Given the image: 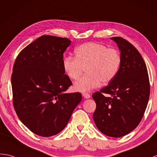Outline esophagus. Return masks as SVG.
Instances as JSON below:
<instances>
[{
  "label": "esophagus",
  "instance_id": "1",
  "mask_svg": "<svg viewBox=\"0 0 157 157\" xmlns=\"http://www.w3.org/2000/svg\"><path fill=\"white\" fill-rule=\"evenodd\" d=\"M82 96H83V97L84 98H90V94H88V93H86V92H84V93H83L82 94Z\"/></svg>",
  "mask_w": 157,
  "mask_h": 157
}]
</instances>
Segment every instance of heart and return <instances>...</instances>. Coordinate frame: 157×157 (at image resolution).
<instances>
[{
	"label": "heart",
	"mask_w": 157,
	"mask_h": 157,
	"mask_svg": "<svg viewBox=\"0 0 157 157\" xmlns=\"http://www.w3.org/2000/svg\"><path fill=\"white\" fill-rule=\"evenodd\" d=\"M120 64L121 56L117 49L97 43L81 45L75 50V57L67 56L63 60V70L71 79H79L86 69L87 74L74 84L75 90L82 92L96 88L100 82H110Z\"/></svg>",
	"instance_id": "b5f03b06"
}]
</instances>
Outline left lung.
Here are the masks:
<instances>
[{
    "instance_id": "left-lung-1",
    "label": "left lung",
    "mask_w": 157,
    "mask_h": 157,
    "mask_svg": "<svg viewBox=\"0 0 157 157\" xmlns=\"http://www.w3.org/2000/svg\"><path fill=\"white\" fill-rule=\"evenodd\" d=\"M111 39L121 52V64L109 85L92 94L96 104L93 118L101 132L117 138L139 124L148 104L150 82L145 62L136 47L120 37Z\"/></svg>"
}]
</instances>
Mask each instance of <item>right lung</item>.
Wrapping results in <instances>:
<instances>
[{
	"instance_id": "obj_1",
	"label": "right lung",
	"mask_w": 157,
	"mask_h": 157,
	"mask_svg": "<svg viewBox=\"0 0 157 157\" xmlns=\"http://www.w3.org/2000/svg\"><path fill=\"white\" fill-rule=\"evenodd\" d=\"M67 38L43 35L21 51L11 75L13 103L21 121L37 135L49 137L66 126L82 100L79 92L65 93L72 85L65 74Z\"/></svg>"
}]
</instances>
